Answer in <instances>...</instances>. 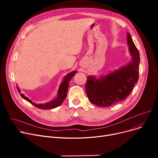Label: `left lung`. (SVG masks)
<instances>
[{
	"mask_svg": "<svg viewBox=\"0 0 158 158\" xmlns=\"http://www.w3.org/2000/svg\"><path fill=\"white\" fill-rule=\"evenodd\" d=\"M127 36L131 61L106 76L87 77L86 93L89 101L97 106H111L123 101L138 81L139 53L129 32Z\"/></svg>",
	"mask_w": 158,
	"mask_h": 158,
	"instance_id": "1",
	"label": "left lung"
}]
</instances>
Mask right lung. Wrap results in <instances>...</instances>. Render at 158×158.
Segmentation results:
<instances>
[{
  "label": "right lung",
  "instance_id": "1",
  "mask_svg": "<svg viewBox=\"0 0 158 158\" xmlns=\"http://www.w3.org/2000/svg\"><path fill=\"white\" fill-rule=\"evenodd\" d=\"M76 73H77V70L73 71L70 73H69L66 76H64V77L63 79V81L61 82V84L60 85L59 89H58L57 97L54 99V100L45 104H36L35 102H33L29 98H27L23 94L20 93V89L18 86H16V88H17L18 92L20 93V95H21V97L23 98H24L25 100H26L27 101L32 104L33 106H35V107L42 110L53 109L60 106L63 103V101L66 98V94H67V92H68L69 86V82L70 81L71 79L74 76V75Z\"/></svg>",
  "mask_w": 158,
  "mask_h": 158
}]
</instances>
